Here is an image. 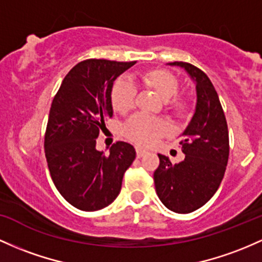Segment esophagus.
<instances>
[{"label":"esophagus","mask_w":262,"mask_h":262,"mask_svg":"<svg viewBox=\"0 0 262 262\" xmlns=\"http://www.w3.org/2000/svg\"><path fill=\"white\" fill-rule=\"evenodd\" d=\"M144 154H146L145 149L140 148V146H137V157H138V158H142Z\"/></svg>","instance_id":"34e87169"}]
</instances>
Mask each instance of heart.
<instances>
[{"instance_id": "b5f03b06", "label": "heart", "mask_w": 262, "mask_h": 262, "mask_svg": "<svg viewBox=\"0 0 262 262\" xmlns=\"http://www.w3.org/2000/svg\"><path fill=\"white\" fill-rule=\"evenodd\" d=\"M145 87L155 92L160 99L165 100L166 108L175 117H185L190 111L189 100L184 97H174L179 89V80L174 74L165 70H150L139 76ZM112 104L118 113H128L136 103V87L128 79H118L112 88ZM166 132V124L155 119L137 114L126 122L125 136L140 145H151Z\"/></svg>"}]
</instances>
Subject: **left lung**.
Wrapping results in <instances>:
<instances>
[{
    "mask_svg": "<svg viewBox=\"0 0 262 262\" xmlns=\"http://www.w3.org/2000/svg\"><path fill=\"white\" fill-rule=\"evenodd\" d=\"M183 68L195 84L196 103L190 122L180 134L183 162L171 164L158 154L155 191L169 210L188 214L205 205L219 189L229 159V132L219 97L209 77L190 63L171 62Z\"/></svg>",
    "mask_w": 262,
    "mask_h": 262,
    "instance_id": "1",
    "label": "left lung"
}]
</instances>
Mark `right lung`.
<instances>
[{"label":"right lung","mask_w":262,"mask_h":262,"mask_svg":"<svg viewBox=\"0 0 262 262\" xmlns=\"http://www.w3.org/2000/svg\"><path fill=\"white\" fill-rule=\"evenodd\" d=\"M137 62L87 59L74 66L52 102L45 153L57 190L71 205L96 211L111 205L122 189L123 175L136 159L125 142L109 154L97 150V138L113 117L112 88Z\"/></svg>","instance_id":"obj_1"}]
</instances>
